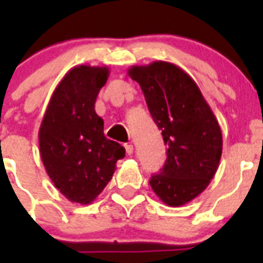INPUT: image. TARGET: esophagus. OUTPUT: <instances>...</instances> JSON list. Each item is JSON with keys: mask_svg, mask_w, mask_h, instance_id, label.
Returning a JSON list of instances; mask_svg holds the SVG:
<instances>
[{"mask_svg": "<svg viewBox=\"0 0 263 263\" xmlns=\"http://www.w3.org/2000/svg\"><path fill=\"white\" fill-rule=\"evenodd\" d=\"M125 150H126L127 155H133V153H134L133 145H125Z\"/></svg>", "mask_w": 263, "mask_h": 263, "instance_id": "obj_1", "label": "esophagus"}]
</instances>
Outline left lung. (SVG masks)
Listing matches in <instances>:
<instances>
[{"mask_svg": "<svg viewBox=\"0 0 263 263\" xmlns=\"http://www.w3.org/2000/svg\"><path fill=\"white\" fill-rule=\"evenodd\" d=\"M145 95L162 130L167 159L150 185L170 206H182L208 187L218 168L222 134L194 79L173 63L157 60L127 71Z\"/></svg>", "mask_w": 263, "mask_h": 263, "instance_id": "8db88e82", "label": "left lung"}]
</instances>
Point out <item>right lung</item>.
I'll return each mask as SVG.
<instances>
[{
	"mask_svg": "<svg viewBox=\"0 0 263 263\" xmlns=\"http://www.w3.org/2000/svg\"><path fill=\"white\" fill-rule=\"evenodd\" d=\"M108 78L105 66L69 69L53 90L39 127L46 173L72 203H92L125 157V148L104 136V121L95 110Z\"/></svg>",
	"mask_w": 263,
	"mask_h": 263,
	"instance_id": "add662e5",
	"label": "right lung"
}]
</instances>
